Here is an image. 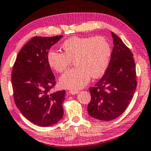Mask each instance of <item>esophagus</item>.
<instances>
[{
  "instance_id": "34e87169",
  "label": "esophagus",
  "mask_w": 151,
  "mask_h": 151,
  "mask_svg": "<svg viewBox=\"0 0 151 151\" xmlns=\"http://www.w3.org/2000/svg\"><path fill=\"white\" fill-rule=\"evenodd\" d=\"M69 93H70V94H71V95H75V94H77V93H78V91L70 90V91H69Z\"/></svg>"
}]
</instances>
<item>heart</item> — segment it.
Returning a JSON list of instances; mask_svg holds the SVG:
<instances>
[{
    "label": "heart",
    "instance_id": "obj_1",
    "mask_svg": "<svg viewBox=\"0 0 151 151\" xmlns=\"http://www.w3.org/2000/svg\"><path fill=\"white\" fill-rule=\"evenodd\" d=\"M64 53L50 51L47 55L50 66L58 73H63L74 60L75 68L66 72L60 78L64 88L79 89L87 84L91 76L98 78L108 66L111 48L104 37H72L62 45Z\"/></svg>",
    "mask_w": 151,
    "mask_h": 151
}]
</instances>
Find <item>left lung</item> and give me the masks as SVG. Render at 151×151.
<instances>
[{"mask_svg":"<svg viewBox=\"0 0 151 151\" xmlns=\"http://www.w3.org/2000/svg\"><path fill=\"white\" fill-rule=\"evenodd\" d=\"M111 34L114 45L111 59L102 78L89 88L91 99L87 107L91 116L104 121L118 118L125 111L137 86L132 53L118 35Z\"/></svg>","mask_w":151,"mask_h":151,"instance_id":"left-lung-1","label":"left lung"}]
</instances>
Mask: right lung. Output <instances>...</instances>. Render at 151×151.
Masks as SVG:
<instances>
[{
  "instance_id": "obj_1",
  "label": "right lung",
  "mask_w": 151,
  "mask_h": 151,
  "mask_svg": "<svg viewBox=\"0 0 151 151\" xmlns=\"http://www.w3.org/2000/svg\"><path fill=\"white\" fill-rule=\"evenodd\" d=\"M63 36H35L22 47L11 73L16 106L26 119L39 126H50L63 118L64 90L50 89L56 84L47 61L48 50Z\"/></svg>"
}]
</instances>
